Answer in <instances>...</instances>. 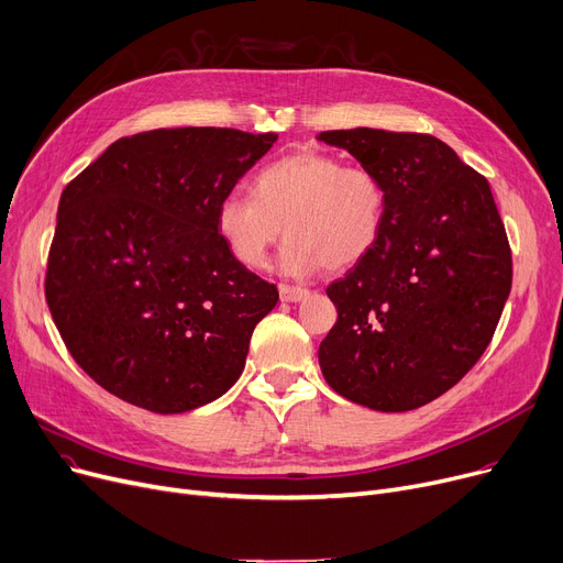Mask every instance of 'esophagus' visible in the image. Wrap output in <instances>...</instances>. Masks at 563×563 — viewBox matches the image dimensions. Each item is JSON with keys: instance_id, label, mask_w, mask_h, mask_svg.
Segmentation results:
<instances>
[{"instance_id": "esophagus-1", "label": "esophagus", "mask_w": 563, "mask_h": 563, "mask_svg": "<svg viewBox=\"0 0 563 563\" xmlns=\"http://www.w3.org/2000/svg\"><path fill=\"white\" fill-rule=\"evenodd\" d=\"M307 295H309V290L302 288V286H290V284H282L279 286L282 302H302Z\"/></svg>"}]
</instances>
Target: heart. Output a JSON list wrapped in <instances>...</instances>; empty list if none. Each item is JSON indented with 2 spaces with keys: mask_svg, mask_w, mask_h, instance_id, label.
<instances>
[{
  "mask_svg": "<svg viewBox=\"0 0 563 563\" xmlns=\"http://www.w3.org/2000/svg\"><path fill=\"white\" fill-rule=\"evenodd\" d=\"M386 216L382 179L318 150L279 156L252 179V192H227L216 202L220 241L245 268H263L286 229L279 268L305 277L327 266L345 271L377 245Z\"/></svg>",
  "mask_w": 563,
  "mask_h": 563,
  "instance_id": "1",
  "label": "heart"
}]
</instances>
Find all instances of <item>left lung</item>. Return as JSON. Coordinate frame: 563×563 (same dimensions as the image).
Returning a JSON list of instances; mask_svg holds the SVG:
<instances>
[{"label": "left lung", "mask_w": 563, "mask_h": 563, "mask_svg": "<svg viewBox=\"0 0 563 563\" xmlns=\"http://www.w3.org/2000/svg\"><path fill=\"white\" fill-rule=\"evenodd\" d=\"M386 190L373 252L327 288L339 320L320 371L343 398L400 413L437 400L493 339L511 250L488 181L443 141L384 129L322 131Z\"/></svg>", "instance_id": "obj_1"}]
</instances>
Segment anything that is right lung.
<instances>
[{
  "instance_id": "right-lung-1",
  "label": "right lung",
  "mask_w": 563,
  "mask_h": 563,
  "mask_svg": "<svg viewBox=\"0 0 563 563\" xmlns=\"http://www.w3.org/2000/svg\"><path fill=\"white\" fill-rule=\"evenodd\" d=\"M277 134L156 129L65 186L45 297L79 366L115 398L184 413L236 384L279 292L229 254L213 211Z\"/></svg>"
}]
</instances>
